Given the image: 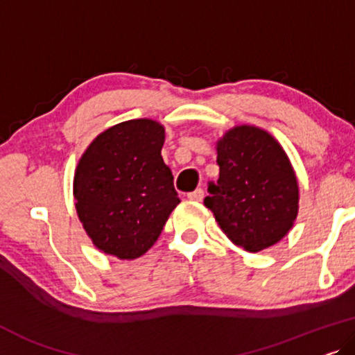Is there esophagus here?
I'll list each match as a JSON object with an SVG mask.
<instances>
[{
    "instance_id": "esophagus-1",
    "label": "esophagus",
    "mask_w": 355,
    "mask_h": 355,
    "mask_svg": "<svg viewBox=\"0 0 355 355\" xmlns=\"http://www.w3.org/2000/svg\"><path fill=\"white\" fill-rule=\"evenodd\" d=\"M202 198H204V191L201 188H198V189H194L193 193H189L188 194V199L189 201H202Z\"/></svg>"
}]
</instances>
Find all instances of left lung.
Returning <instances> with one entry per match:
<instances>
[{"label":"left lung","instance_id":"8db88e82","mask_svg":"<svg viewBox=\"0 0 355 355\" xmlns=\"http://www.w3.org/2000/svg\"><path fill=\"white\" fill-rule=\"evenodd\" d=\"M217 183L204 206L227 238L248 252L277 244L293 228L299 184L288 154L266 130L236 125L217 139Z\"/></svg>","mask_w":355,"mask_h":355}]
</instances>
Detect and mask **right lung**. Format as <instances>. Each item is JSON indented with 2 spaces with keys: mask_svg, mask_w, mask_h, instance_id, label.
<instances>
[{
  "mask_svg": "<svg viewBox=\"0 0 355 355\" xmlns=\"http://www.w3.org/2000/svg\"><path fill=\"white\" fill-rule=\"evenodd\" d=\"M166 128L133 119L98 135L73 177L78 220L99 251L121 261L141 257L157 241L180 199L161 156Z\"/></svg>",
  "mask_w": 355,
  "mask_h": 355,
  "instance_id": "right-lung-1",
  "label": "right lung"
}]
</instances>
